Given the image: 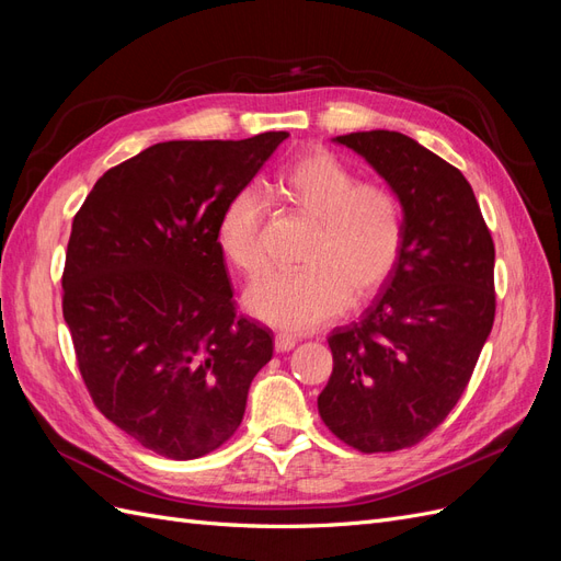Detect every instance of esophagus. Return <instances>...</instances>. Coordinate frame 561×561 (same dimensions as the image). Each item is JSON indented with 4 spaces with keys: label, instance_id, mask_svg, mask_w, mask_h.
Segmentation results:
<instances>
[{
    "label": "esophagus",
    "instance_id": "obj_1",
    "mask_svg": "<svg viewBox=\"0 0 561 561\" xmlns=\"http://www.w3.org/2000/svg\"><path fill=\"white\" fill-rule=\"evenodd\" d=\"M295 346H297V336H293V334H285V332L276 334V339H274V348H276L278 353H287V351H293Z\"/></svg>",
    "mask_w": 561,
    "mask_h": 561
}]
</instances>
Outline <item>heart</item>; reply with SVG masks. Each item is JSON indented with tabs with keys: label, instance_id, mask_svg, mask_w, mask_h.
<instances>
[{
	"label": "heart",
	"instance_id": "heart-1",
	"mask_svg": "<svg viewBox=\"0 0 561 561\" xmlns=\"http://www.w3.org/2000/svg\"><path fill=\"white\" fill-rule=\"evenodd\" d=\"M278 196L313 222L295 274L266 271L243 293L245 311L287 332H307L342 313L355 299L375 295L393 271L402 225L396 198L383 186L355 182L328 151H307L285 168ZM266 206L257 190L236 194L217 225L227 262L254 274L264 264Z\"/></svg>",
	"mask_w": 561,
	"mask_h": 561
}]
</instances>
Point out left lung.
<instances>
[{"instance_id": "1", "label": "left lung", "mask_w": 561, "mask_h": 561, "mask_svg": "<svg viewBox=\"0 0 561 561\" xmlns=\"http://www.w3.org/2000/svg\"><path fill=\"white\" fill-rule=\"evenodd\" d=\"M332 142L363 157L402 208L398 262L358 322L336 328L318 396L353 449L398 451L445 421L494 325V241L463 173L396 130Z\"/></svg>"}]
</instances>
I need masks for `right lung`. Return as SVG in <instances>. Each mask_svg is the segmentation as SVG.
<instances>
[{
	"label": "right lung",
	"mask_w": 561,
	"mask_h": 561,
	"mask_svg": "<svg viewBox=\"0 0 561 561\" xmlns=\"http://www.w3.org/2000/svg\"><path fill=\"white\" fill-rule=\"evenodd\" d=\"M287 138L151 145L95 182L72 222L62 316L95 407L190 461L241 426L274 332L233 309L217 225Z\"/></svg>",
	"instance_id": "obj_1"
}]
</instances>
